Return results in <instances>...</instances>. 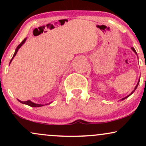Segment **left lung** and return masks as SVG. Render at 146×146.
Segmentation results:
<instances>
[{
	"label": "left lung",
	"instance_id": "left-lung-1",
	"mask_svg": "<svg viewBox=\"0 0 146 146\" xmlns=\"http://www.w3.org/2000/svg\"><path fill=\"white\" fill-rule=\"evenodd\" d=\"M132 51H133L134 52H135V53H136V54L137 55V52H136V51H135V48H134L133 47H132ZM139 82H138V83H137V86H135V89H134L133 90H132V93H130V95H128V96H126V97H125V98H122L121 99V100H125V98H128V97L129 96H130V95H131L132 94V93H134V92H135V90H136L137 89V86H138V85H139Z\"/></svg>",
	"mask_w": 146,
	"mask_h": 146
}]
</instances>
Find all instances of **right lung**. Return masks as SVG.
I'll return each instance as SVG.
<instances>
[{
    "label": "right lung",
    "mask_w": 146,
    "mask_h": 146,
    "mask_svg": "<svg viewBox=\"0 0 146 146\" xmlns=\"http://www.w3.org/2000/svg\"><path fill=\"white\" fill-rule=\"evenodd\" d=\"M26 40H27V38H25V39L23 40L21 42V44H20L18 45V46H17V48H16V51H15V53H14V56H13L12 58H11V60H10L9 64H10V63L11 62V61H12V60L14 59V58L15 57V56H16V53H17V52H18V49H19V48H21V46H22V45H23V44H24V43L25 42V41H26ZM18 100V101H19L20 102H21V103H22V104H26V105H28V106H31V107H40V106H44V105H42V104H38L33 103V102H31V101H30V100H28V101H25V102L21 101V100ZM49 104H50V103H49Z\"/></svg>",
    "instance_id": "obj_1"
}]
</instances>
